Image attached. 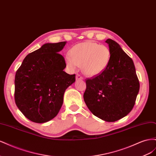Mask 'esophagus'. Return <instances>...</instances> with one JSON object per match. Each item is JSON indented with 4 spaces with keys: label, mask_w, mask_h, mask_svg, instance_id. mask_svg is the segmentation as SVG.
Returning <instances> with one entry per match:
<instances>
[{
    "label": "esophagus",
    "mask_w": 156,
    "mask_h": 156,
    "mask_svg": "<svg viewBox=\"0 0 156 156\" xmlns=\"http://www.w3.org/2000/svg\"><path fill=\"white\" fill-rule=\"evenodd\" d=\"M83 79V77L81 76V75L77 74V75H76V79H77V80H82Z\"/></svg>",
    "instance_id": "1"
}]
</instances>
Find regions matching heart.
<instances>
[{"label":"heart","mask_w":156,"mask_h":156,"mask_svg":"<svg viewBox=\"0 0 156 156\" xmlns=\"http://www.w3.org/2000/svg\"><path fill=\"white\" fill-rule=\"evenodd\" d=\"M111 58L109 48L94 41H87L74 45L66 55L68 67L72 71L78 66L82 67L84 74L88 77H96L108 68Z\"/></svg>","instance_id":"obj_1"}]
</instances>
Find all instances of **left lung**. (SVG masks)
<instances>
[{"mask_svg": "<svg viewBox=\"0 0 156 156\" xmlns=\"http://www.w3.org/2000/svg\"><path fill=\"white\" fill-rule=\"evenodd\" d=\"M105 42L111 52L108 68L86 81L84 102L94 115L106 122H115L133 108L140 84L133 60L111 39Z\"/></svg>", "mask_w": 156, "mask_h": 156, "instance_id": "8db88e82", "label": "left lung"}]
</instances>
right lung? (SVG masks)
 Instances as JSON below:
<instances>
[{
	"label": "right lung",
	"mask_w": 156,
	"mask_h": 156,
	"mask_svg": "<svg viewBox=\"0 0 156 156\" xmlns=\"http://www.w3.org/2000/svg\"><path fill=\"white\" fill-rule=\"evenodd\" d=\"M66 41L48 43L28 55L15 77V101L28 119L44 123L58 115L64 94L75 81L66 73L64 58L59 52Z\"/></svg>",
	"instance_id": "obj_1"
}]
</instances>
